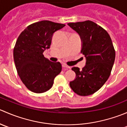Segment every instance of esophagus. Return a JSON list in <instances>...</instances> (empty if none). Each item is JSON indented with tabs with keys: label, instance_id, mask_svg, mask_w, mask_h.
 Listing matches in <instances>:
<instances>
[{
	"label": "esophagus",
	"instance_id": "esophagus-1",
	"mask_svg": "<svg viewBox=\"0 0 127 127\" xmlns=\"http://www.w3.org/2000/svg\"><path fill=\"white\" fill-rule=\"evenodd\" d=\"M62 66H63V67H64V68H66V69H70V68H71V67H70V66H67V65L64 64H63L62 65Z\"/></svg>",
	"mask_w": 127,
	"mask_h": 127
}]
</instances>
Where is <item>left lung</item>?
Listing matches in <instances>:
<instances>
[{
	"label": "left lung",
	"mask_w": 127,
	"mask_h": 127,
	"mask_svg": "<svg viewBox=\"0 0 127 127\" xmlns=\"http://www.w3.org/2000/svg\"><path fill=\"white\" fill-rule=\"evenodd\" d=\"M67 24L80 35L81 53L86 58L82 70L72 68L76 77L69 85L79 95H90L101 88L111 74L116 57L113 44L107 31L93 21Z\"/></svg>",
	"instance_id": "obj_1"
}]
</instances>
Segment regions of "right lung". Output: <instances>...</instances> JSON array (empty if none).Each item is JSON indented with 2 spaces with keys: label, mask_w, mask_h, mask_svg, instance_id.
I'll use <instances>...</instances> for the list:
<instances>
[{
  "label": "right lung",
  "mask_w": 127,
  "mask_h": 127,
  "mask_svg": "<svg viewBox=\"0 0 127 127\" xmlns=\"http://www.w3.org/2000/svg\"><path fill=\"white\" fill-rule=\"evenodd\" d=\"M65 26L41 21L28 26L19 35L13 50L14 61L21 81L31 92L48 91L61 72V63L52 62L43 53L50 47L53 34Z\"/></svg>",
  "instance_id": "obj_1"
}]
</instances>
